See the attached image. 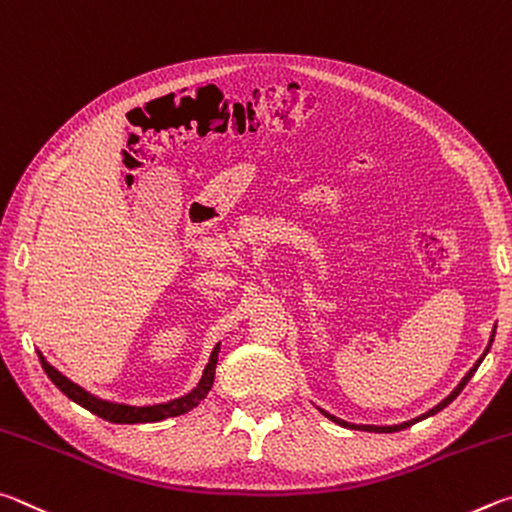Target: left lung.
Masks as SVG:
<instances>
[{
	"mask_svg": "<svg viewBox=\"0 0 512 512\" xmlns=\"http://www.w3.org/2000/svg\"><path fill=\"white\" fill-rule=\"evenodd\" d=\"M492 339H495V333H492V337H490V344H488V348H486V353L490 351V346H492ZM486 353H483V355L479 357V360H477V364H474L472 369H470L468 373H465V378L459 382V387H456V389L450 393V396H447L445 400L438 402V405H436L434 409H429L427 414L418 416V418H414V420H407V423H400V425H384V427H380V425H351V423H346V420H342V418H337V416H333V414H328V411H324V409H319V411H321V414H324L326 418L333 420V423L342 425V427H351V429H364V432H375V434H391V432H400V429H407V427H411V425H414V423H418V420H423V418L434 416V414H438V411H441V409H445L447 405H450V402H452V400H454L456 396H459V393L463 391L465 384L470 382V378H472V375H474V371L479 369V364L483 362V357H486Z\"/></svg>",
	"mask_w": 512,
	"mask_h": 512,
	"instance_id": "left-lung-1",
	"label": "left lung"
}]
</instances>
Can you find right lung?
<instances>
[{"label": "right lung", "instance_id": "obj_1", "mask_svg": "<svg viewBox=\"0 0 512 512\" xmlns=\"http://www.w3.org/2000/svg\"><path fill=\"white\" fill-rule=\"evenodd\" d=\"M218 353H220V344H215L213 353L209 357V364H206V369L202 373V380L197 382V387L186 393L182 398H175L170 402H161V405H150V407H130V405H116V402H107L92 396V393H87L83 387H78L71 380H67L65 375L60 371L53 369V366L44 360L42 353L40 355V362H42V369L44 373L49 375V380L56 384V387L65 393L69 400H74L76 405L85 407L87 411H92L98 418L103 420H110V423H119V425H134V423H157V420H164V418H173V416H182L186 411H191L193 407L200 405V402L206 398V393L211 391L213 387V378H215V364H218Z\"/></svg>", "mask_w": 512, "mask_h": 512}]
</instances>
